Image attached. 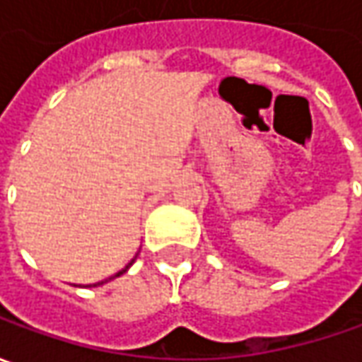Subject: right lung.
<instances>
[{
  "label": "right lung",
  "mask_w": 362,
  "mask_h": 362,
  "mask_svg": "<svg viewBox=\"0 0 362 362\" xmlns=\"http://www.w3.org/2000/svg\"><path fill=\"white\" fill-rule=\"evenodd\" d=\"M136 256H138V255H136ZM134 260H136V258H132V262H128V264H126V268H122V270H119V272H116L114 276H110V279H106V281H102V282H95V284H90V286H100V284H104V282L112 281V279H116V276H119V274H124V272H126V270H128V268L134 264Z\"/></svg>",
  "instance_id": "obj_1"
}]
</instances>
